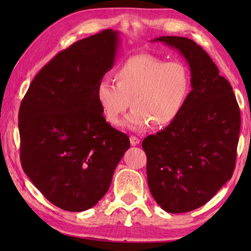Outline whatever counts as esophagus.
Here are the masks:
<instances>
[{
    "mask_svg": "<svg viewBox=\"0 0 251 251\" xmlns=\"http://www.w3.org/2000/svg\"><path fill=\"white\" fill-rule=\"evenodd\" d=\"M129 141H130L131 145L135 146V145H138L139 142H141V139H139L138 137H136V136H134V135H131L129 137Z\"/></svg>",
    "mask_w": 251,
    "mask_h": 251,
    "instance_id": "1",
    "label": "esophagus"
}]
</instances>
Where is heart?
I'll use <instances>...</instances> for the list:
<instances>
[{
	"label": "heart",
	"mask_w": 251,
	"mask_h": 251,
	"mask_svg": "<svg viewBox=\"0 0 251 251\" xmlns=\"http://www.w3.org/2000/svg\"><path fill=\"white\" fill-rule=\"evenodd\" d=\"M116 85L100 80L95 99L110 124L117 125L127 108L133 107L124 122L133 130L152 123L167 126L176 121L192 92V75L181 62H167L151 54L130 56L114 72Z\"/></svg>",
	"instance_id": "b5f03b06"
}]
</instances>
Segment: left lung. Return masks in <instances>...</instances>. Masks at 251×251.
<instances>
[{"mask_svg":"<svg viewBox=\"0 0 251 251\" xmlns=\"http://www.w3.org/2000/svg\"><path fill=\"white\" fill-rule=\"evenodd\" d=\"M154 42L179 50L192 75L193 90L180 115L142 143L151 196L165 211L179 214L205 205L231 178L240 110L230 83L205 50L180 36Z\"/></svg>","mask_w":251,"mask_h":251,"instance_id":"left-lung-1","label":"left lung"}]
</instances>
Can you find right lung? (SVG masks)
Wrapping results in <instances>:
<instances>
[{"instance_id": "obj_1", "label": "right lung", "mask_w": 251, "mask_h": 251, "mask_svg": "<svg viewBox=\"0 0 251 251\" xmlns=\"http://www.w3.org/2000/svg\"><path fill=\"white\" fill-rule=\"evenodd\" d=\"M118 32L104 29L55 55L34 77L19 112L23 171L43 196L67 211L103 198L130 146L106 123L95 90L115 62Z\"/></svg>"}]
</instances>
